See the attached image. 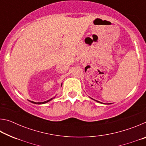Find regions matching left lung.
Here are the masks:
<instances>
[{
  "label": "left lung",
  "mask_w": 146,
  "mask_h": 146,
  "mask_svg": "<svg viewBox=\"0 0 146 146\" xmlns=\"http://www.w3.org/2000/svg\"><path fill=\"white\" fill-rule=\"evenodd\" d=\"M97 102H98V101H97Z\"/></svg>",
  "instance_id": "1"
}]
</instances>
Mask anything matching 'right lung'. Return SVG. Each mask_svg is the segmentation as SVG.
<instances>
[{
	"mask_svg": "<svg viewBox=\"0 0 146 146\" xmlns=\"http://www.w3.org/2000/svg\"><path fill=\"white\" fill-rule=\"evenodd\" d=\"M53 99V98H51V99H49V100H47V101H45V102H33V101H29V102H32V103H34V104H45V103H47V102H48L49 101H50V100H51Z\"/></svg>",
	"mask_w": 146,
	"mask_h": 146,
	"instance_id": "1",
	"label": "right lung"
}]
</instances>
